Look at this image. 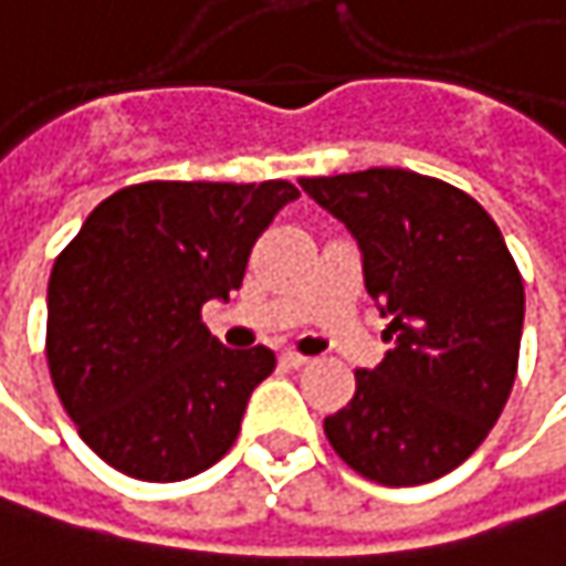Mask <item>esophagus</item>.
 Returning <instances> with one entry per match:
<instances>
[{
	"label": "esophagus",
	"mask_w": 566,
	"mask_h": 566,
	"mask_svg": "<svg viewBox=\"0 0 566 566\" xmlns=\"http://www.w3.org/2000/svg\"><path fill=\"white\" fill-rule=\"evenodd\" d=\"M311 358L307 355H301V352H282V365L284 368H304Z\"/></svg>",
	"instance_id": "obj_1"
}]
</instances>
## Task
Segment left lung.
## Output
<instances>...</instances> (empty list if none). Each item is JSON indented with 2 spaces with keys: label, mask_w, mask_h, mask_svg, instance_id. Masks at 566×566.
Returning <instances> with one entry per match:
<instances>
[{
  "label": "left lung",
  "mask_w": 566,
  "mask_h": 566,
  "mask_svg": "<svg viewBox=\"0 0 566 566\" xmlns=\"http://www.w3.org/2000/svg\"><path fill=\"white\" fill-rule=\"evenodd\" d=\"M301 188L358 240L394 343L375 371H355L323 432L368 481H436L478 451L510 400L525 316L513 252L471 195L432 176L365 169Z\"/></svg>",
  "instance_id": "left-lung-1"
}]
</instances>
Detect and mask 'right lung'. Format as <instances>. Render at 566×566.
<instances>
[{"instance_id":"obj_1","label":"right lung","mask_w":566,"mask_h":566,"mask_svg":"<svg viewBox=\"0 0 566 566\" xmlns=\"http://www.w3.org/2000/svg\"><path fill=\"white\" fill-rule=\"evenodd\" d=\"M297 195L284 179L127 185L56 255L48 368L105 464L137 481H185L237 442L275 352L227 349L201 307L243 284L255 240Z\"/></svg>"}]
</instances>
